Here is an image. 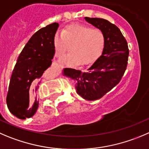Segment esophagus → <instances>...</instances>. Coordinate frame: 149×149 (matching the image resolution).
<instances>
[{"mask_svg": "<svg viewBox=\"0 0 149 149\" xmlns=\"http://www.w3.org/2000/svg\"><path fill=\"white\" fill-rule=\"evenodd\" d=\"M52 66H58V63H56V62H52Z\"/></svg>", "mask_w": 149, "mask_h": 149, "instance_id": "34e87169", "label": "esophagus"}]
</instances>
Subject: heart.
I'll return each instance as SVG.
<instances>
[{"label":"heart","mask_w":149,"mask_h":149,"mask_svg":"<svg viewBox=\"0 0 149 149\" xmlns=\"http://www.w3.org/2000/svg\"><path fill=\"white\" fill-rule=\"evenodd\" d=\"M105 36L100 29L83 25H71L58 31L53 38L55 56L61 58L70 46V53L61 59L68 66L85 65L95 61L102 52Z\"/></svg>","instance_id":"1"}]
</instances>
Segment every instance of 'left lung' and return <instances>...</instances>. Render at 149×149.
I'll return each instance as SVG.
<instances>
[{
    "instance_id": "left-lung-1",
    "label": "left lung",
    "mask_w": 149,
    "mask_h": 149,
    "mask_svg": "<svg viewBox=\"0 0 149 149\" xmlns=\"http://www.w3.org/2000/svg\"><path fill=\"white\" fill-rule=\"evenodd\" d=\"M85 19L104 33L102 53L86 71L65 68L63 74L77 82L76 91L80 96L92 101L102 98L119 83L127 69L129 49L127 40L114 24L102 18L86 17Z\"/></svg>"
}]
</instances>
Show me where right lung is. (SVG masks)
<instances>
[{"label": "right lung", "instance_id": "1", "mask_svg": "<svg viewBox=\"0 0 149 149\" xmlns=\"http://www.w3.org/2000/svg\"><path fill=\"white\" fill-rule=\"evenodd\" d=\"M58 23L49 24L31 36L18 57L12 72L6 104L17 118L25 119L36 113L39 107L37 91L54 56L53 38Z\"/></svg>", "mask_w": 149, "mask_h": 149}]
</instances>
